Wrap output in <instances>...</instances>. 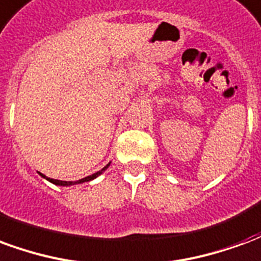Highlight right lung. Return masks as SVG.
<instances>
[{
    "mask_svg": "<svg viewBox=\"0 0 261 261\" xmlns=\"http://www.w3.org/2000/svg\"><path fill=\"white\" fill-rule=\"evenodd\" d=\"M108 166L109 165H106V166H105L102 170H99V172H96V173H93V175L88 176V177H84V179H81V180H76V181H63V180H57V179H47V180H50L51 183H54V185H59V186H71V185H75V183H84V181H89V180H92V179H95V177L100 175V173H102L103 170L106 169ZM40 175H42V173H40ZM42 176L43 177H46L44 175H42Z\"/></svg>",
    "mask_w": 261,
    "mask_h": 261,
    "instance_id": "add662e5",
    "label": "right lung"
}]
</instances>
